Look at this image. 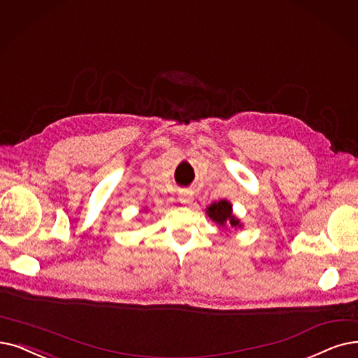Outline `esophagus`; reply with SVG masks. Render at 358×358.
Segmentation results:
<instances>
[{"mask_svg":"<svg viewBox=\"0 0 358 358\" xmlns=\"http://www.w3.org/2000/svg\"><path fill=\"white\" fill-rule=\"evenodd\" d=\"M193 199H194V194H193L192 190H180V193H178V200L181 201V203L189 205V203H192Z\"/></svg>","mask_w":358,"mask_h":358,"instance_id":"1","label":"esophagus"}]
</instances>
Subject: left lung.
Returning <instances> with one entry per match:
<instances>
[{
  "label": "left lung",
  "instance_id": "obj_1",
  "mask_svg": "<svg viewBox=\"0 0 358 358\" xmlns=\"http://www.w3.org/2000/svg\"><path fill=\"white\" fill-rule=\"evenodd\" d=\"M206 215L217 225L221 231L229 232V229L243 228V222L232 212L231 201L222 199L220 201H213L212 205L206 208Z\"/></svg>",
  "mask_w": 358,
  "mask_h": 358
}]
</instances>
